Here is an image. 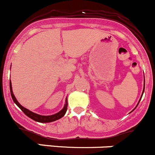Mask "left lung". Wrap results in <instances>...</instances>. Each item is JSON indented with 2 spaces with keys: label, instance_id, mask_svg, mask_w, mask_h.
Returning a JSON list of instances; mask_svg holds the SVG:
<instances>
[{
  "label": "left lung",
  "instance_id": "left-lung-1",
  "mask_svg": "<svg viewBox=\"0 0 155 155\" xmlns=\"http://www.w3.org/2000/svg\"><path fill=\"white\" fill-rule=\"evenodd\" d=\"M144 90H145V83H144V88H143V91H142V95H143V93H144ZM142 96H141L140 99H139V102H140L141 99H142ZM138 105H139V104H138ZM137 105H136V106H137ZM134 109H135V108H134ZM134 109H133V110H134Z\"/></svg>",
  "mask_w": 155,
  "mask_h": 155
}]
</instances>
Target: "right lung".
I'll return each instance as SVG.
<instances>
[{
	"instance_id": "1",
	"label": "right lung",
	"mask_w": 155,
	"mask_h": 155,
	"mask_svg": "<svg viewBox=\"0 0 155 155\" xmlns=\"http://www.w3.org/2000/svg\"><path fill=\"white\" fill-rule=\"evenodd\" d=\"M10 93H11L12 99H13V102H14L16 104V105H17V106L19 107V108H20L24 113H25V115H27L28 117L31 118L32 120H35V121L40 122V123H50V122H53V121H55V120H59V119H60L61 117H63V116L65 115V113H66L67 107H68V99H67V98L65 99V105H64L63 108H62L60 111H59V112L56 113V114H53V115H48V116L40 115V114H35V113L29 111L28 109L24 108L23 106H22V105L19 103V102H18L17 99H16V97H15L14 94H13V93L11 81H10Z\"/></svg>"
}]
</instances>
